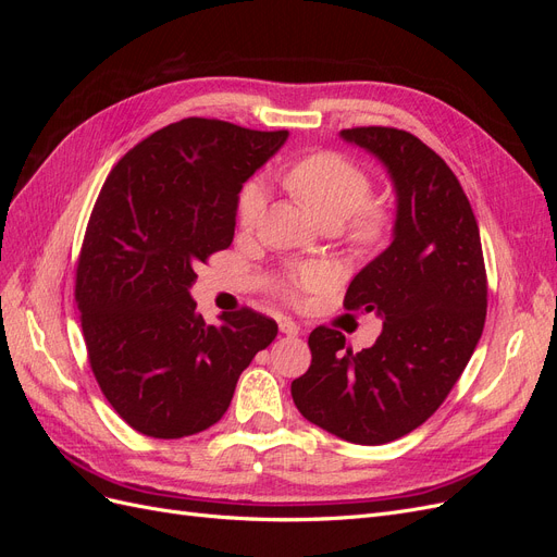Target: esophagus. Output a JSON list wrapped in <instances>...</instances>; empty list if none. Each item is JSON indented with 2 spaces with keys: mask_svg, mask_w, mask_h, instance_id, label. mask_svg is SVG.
Listing matches in <instances>:
<instances>
[{
  "mask_svg": "<svg viewBox=\"0 0 557 557\" xmlns=\"http://www.w3.org/2000/svg\"><path fill=\"white\" fill-rule=\"evenodd\" d=\"M278 330H281L283 334H288V336H299V334H301V327L295 323V320H290V318H283L281 323H278Z\"/></svg>",
  "mask_w": 557,
  "mask_h": 557,
  "instance_id": "34e87169",
  "label": "esophagus"
}]
</instances>
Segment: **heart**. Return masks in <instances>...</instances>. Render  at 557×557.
Returning a JSON list of instances; mask_svg holds the SVG:
<instances>
[{
  "mask_svg": "<svg viewBox=\"0 0 557 557\" xmlns=\"http://www.w3.org/2000/svg\"><path fill=\"white\" fill-rule=\"evenodd\" d=\"M285 185L305 201L307 209L318 218L320 223L334 221L344 223L346 218L356 213L352 223V237L360 242H374L383 230V213L376 207H367L372 181L367 172L352 160L330 153H313L295 162L285 172ZM267 185L262 181H248L239 193L237 215L244 227H252L267 207ZM323 281V272L315 267L305 269L290 278L293 288H311Z\"/></svg>",
  "mask_w": 557,
  "mask_h": 557,
  "instance_id": "b5f03b06",
  "label": "heart"
}]
</instances>
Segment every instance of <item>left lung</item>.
Returning a JSON list of instances; mask_svg holds the SVG:
<instances>
[{
	"label": "left lung",
	"instance_id": "8db88e82",
	"mask_svg": "<svg viewBox=\"0 0 557 557\" xmlns=\"http://www.w3.org/2000/svg\"><path fill=\"white\" fill-rule=\"evenodd\" d=\"M339 137L374 156L395 190L391 246L360 269L344 301L383 327L360 352L344 348L342 332L315 327L311 367L290 393L309 423L376 446L423 425L465 372L485 323V267L474 211L432 148L395 127Z\"/></svg>",
	"mask_w": 557,
	"mask_h": 557
}]
</instances>
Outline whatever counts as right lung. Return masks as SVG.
<instances>
[{"label":"right lung","mask_w":557,"mask_h":557,"mask_svg":"<svg viewBox=\"0 0 557 557\" xmlns=\"http://www.w3.org/2000/svg\"><path fill=\"white\" fill-rule=\"evenodd\" d=\"M288 132L185 117L134 146L92 209L76 301L95 379L115 413L153 440L211 428L272 318L250 309L207 325L190 295L195 267L234 239L244 183Z\"/></svg>","instance_id":"1"}]
</instances>
